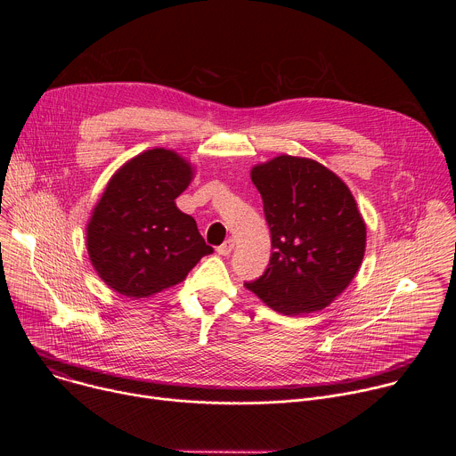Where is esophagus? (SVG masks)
Here are the masks:
<instances>
[{
	"mask_svg": "<svg viewBox=\"0 0 456 456\" xmlns=\"http://www.w3.org/2000/svg\"><path fill=\"white\" fill-rule=\"evenodd\" d=\"M232 248H234V240H232V238H227L216 250H218V254H222V256H229V254L232 252Z\"/></svg>",
	"mask_w": 456,
	"mask_h": 456,
	"instance_id": "esophagus-1",
	"label": "esophagus"
}]
</instances>
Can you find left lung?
I'll list each match as a JSON object with an SVG mask.
<instances>
[{
  "mask_svg": "<svg viewBox=\"0 0 456 456\" xmlns=\"http://www.w3.org/2000/svg\"><path fill=\"white\" fill-rule=\"evenodd\" d=\"M250 178L262 194L273 254L245 287L285 315L324 308L364 256L366 227L350 189L319 162L290 155L256 166Z\"/></svg>",
  "mask_w": 456,
  "mask_h": 456,
  "instance_id": "left-lung-1",
  "label": "left lung"
}]
</instances>
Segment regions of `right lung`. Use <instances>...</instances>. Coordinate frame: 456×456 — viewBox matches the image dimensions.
<instances>
[{
  "label": "right lung",
  "mask_w": 456,
  "mask_h": 456,
  "mask_svg": "<svg viewBox=\"0 0 456 456\" xmlns=\"http://www.w3.org/2000/svg\"><path fill=\"white\" fill-rule=\"evenodd\" d=\"M191 166L169 150H150L110 180L88 224V254L118 294L148 297L180 283L213 252L192 216L175 206Z\"/></svg>",
  "instance_id": "1"
}]
</instances>
